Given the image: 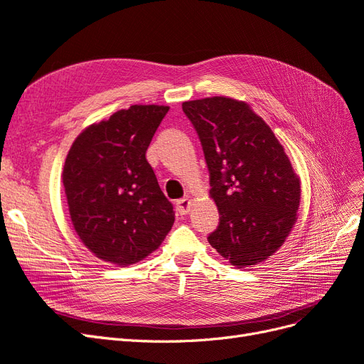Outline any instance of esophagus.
<instances>
[{"label":"esophagus","instance_id":"34e87169","mask_svg":"<svg viewBox=\"0 0 364 364\" xmlns=\"http://www.w3.org/2000/svg\"><path fill=\"white\" fill-rule=\"evenodd\" d=\"M176 208H178V213L181 215L188 214L190 208H191V199H190V197H183V199H179L178 203H176Z\"/></svg>","mask_w":364,"mask_h":364}]
</instances>
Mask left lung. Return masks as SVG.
I'll return each mask as SVG.
<instances>
[{"label": "left lung", "instance_id": "left-lung-1", "mask_svg": "<svg viewBox=\"0 0 364 364\" xmlns=\"http://www.w3.org/2000/svg\"><path fill=\"white\" fill-rule=\"evenodd\" d=\"M205 153L220 222L208 241L245 269L277 252L297 220L301 181L272 129L245 102L182 103Z\"/></svg>", "mask_w": 364, "mask_h": 364}]
</instances>
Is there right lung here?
I'll list each match as a JSON object with an SVG mask.
<instances>
[{"mask_svg": "<svg viewBox=\"0 0 364 364\" xmlns=\"http://www.w3.org/2000/svg\"><path fill=\"white\" fill-rule=\"evenodd\" d=\"M168 106L134 105L87 126L65 159L71 222L97 258L130 266L156 250L174 223L173 205L146 159Z\"/></svg>", "mask_w": 364, "mask_h": 364, "instance_id": "1", "label": "right lung"}]
</instances>
